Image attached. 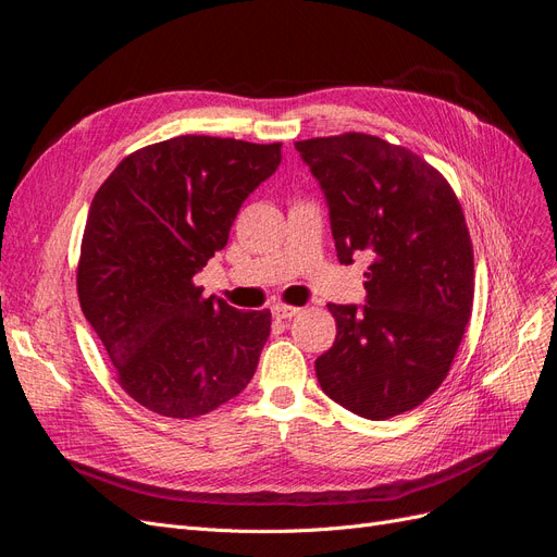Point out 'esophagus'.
Listing matches in <instances>:
<instances>
[{
	"instance_id": "obj_1",
	"label": "esophagus",
	"mask_w": 557,
	"mask_h": 557,
	"mask_svg": "<svg viewBox=\"0 0 557 557\" xmlns=\"http://www.w3.org/2000/svg\"><path fill=\"white\" fill-rule=\"evenodd\" d=\"M297 311H299L297 307H288V305H274V307H272V315L278 318V320H281V318H293Z\"/></svg>"
}]
</instances>
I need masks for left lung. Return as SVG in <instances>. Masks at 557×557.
<instances>
[{
  "instance_id": "obj_1",
  "label": "left lung",
  "mask_w": 557,
  "mask_h": 557,
  "mask_svg": "<svg viewBox=\"0 0 557 557\" xmlns=\"http://www.w3.org/2000/svg\"><path fill=\"white\" fill-rule=\"evenodd\" d=\"M330 209L336 258L369 252L367 305H327L336 339L315 360L323 393L385 420L446 379L474 301V250L448 181L372 134L297 141Z\"/></svg>"
}]
</instances>
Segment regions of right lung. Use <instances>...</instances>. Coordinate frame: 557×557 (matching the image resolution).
I'll use <instances>...</instances> for the list:
<instances>
[{"label": "right lung", "instance_id": "add662e5", "mask_svg": "<svg viewBox=\"0 0 557 557\" xmlns=\"http://www.w3.org/2000/svg\"><path fill=\"white\" fill-rule=\"evenodd\" d=\"M278 164L281 144L185 134L127 156L97 190L76 274L81 309L117 383L148 411L205 416L256 374L272 313L205 297L193 278Z\"/></svg>", "mask_w": 557, "mask_h": 557}]
</instances>
